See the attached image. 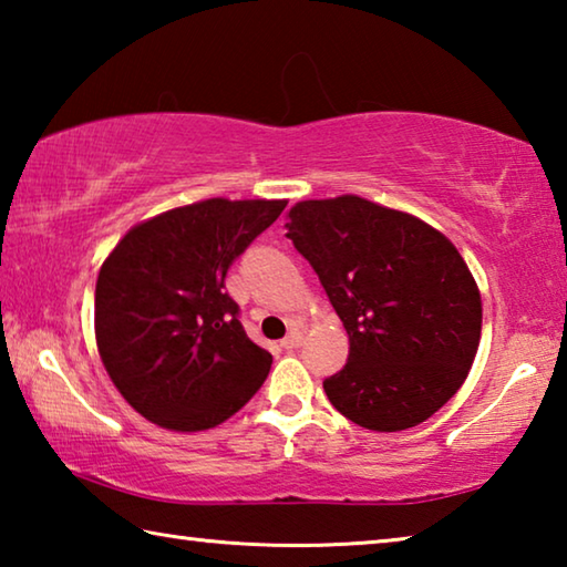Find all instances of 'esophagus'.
Segmentation results:
<instances>
[{"instance_id":"34e87169","label":"esophagus","mask_w":567,"mask_h":567,"mask_svg":"<svg viewBox=\"0 0 567 567\" xmlns=\"http://www.w3.org/2000/svg\"><path fill=\"white\" fill-rule=\"evenodd\" d=\"M300 344H302V334H300V332H290V334H287V338L280 342V348L295 350V348H300Z\"/></svg>"}]
</instances>
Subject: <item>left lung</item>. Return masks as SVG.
I'll list each match as a JSON object with an SVG mask.
<instances>
[{
  "label": "left lung",
  "mask_w": 567,
  "mask_h": 567,
  "mask_svg": "<svg viewBox=\"0 0 567 567\" xmlns=\"http://www.w3.org/2000/svg\"><path fill=\"white\" fill-rule=\"evenodd\" d=\"M292 239L350 334L348 364L322 382L354 425L415 427L463 385L483 300L450 239L420 217L358 195L297 203Z\"/></svg>",
  "instance_id": "obj_1"
}]
</instances>
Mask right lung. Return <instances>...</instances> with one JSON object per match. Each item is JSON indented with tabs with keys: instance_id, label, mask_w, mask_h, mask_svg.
I'll use <instances>...</instances> for the list:
<instances>
[{
	"instance_id": "add662e5",
	"label": "right lung",
	"mask_w": 567,
	"mask_h": 567,
	"mask_svg": "<svg viewBox=\"0 0 567 567\" xmlns=\"http://www.w3.org/2000/svg\"><path fill=\"white\" fill-rule=\"evenodd\" d=\"M287 199H225L134 225L100 267L94 338L104 370L155 425L199 433L233 417L267 378L272 354L247 338L225 287L235 257Z\"/></svg>"
}]
</instances>
